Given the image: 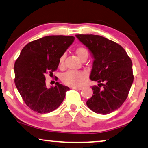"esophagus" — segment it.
<instances>
[{
  "label": "esophagus",
  "instance_id": "obj_1",
  "mask_svg": "<svg viewBox=\"0 0 148 148\" xmlns=\"http://www.w3.org/2000/svg\"><path fill=\"white\" fill-rule=\"evenodd\" d=\"M71 88L74 90H81L82 89V87H71Z\"/></svg>",
  "mask_w": 148,
  "mask_h": 148
}]
</instances>
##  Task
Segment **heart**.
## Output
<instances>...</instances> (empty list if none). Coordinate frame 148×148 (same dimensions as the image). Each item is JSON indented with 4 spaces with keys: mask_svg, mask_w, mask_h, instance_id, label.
Instances as JSON below:
<instances>
[{
    "mask_svg": "<svg viewBox=\"0 0 148 148\" xmlns=\"http://www.w3.org/2000/svg\"><path fill=\"white\" fill-rule=\"evenodd\" d=\"M75 54L79 58L84 60L88 56V51L85 47H79L75 49ZM64 56L63 55L59 59V66L62 67L64 64ZM87 77V74L82 71L70 70L65 72L61 76V80L64 84L71 87H77L84 83Z\"/></svg>",
    "mask_w": 148,
    "mask_h": 148,
    "instance_id": "1",
    "label": "heart"
}]
</instances>
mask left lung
Wrapping results in <instances>:
<instances>
[{"instance_id":"8db88e82","label":"left lung","mask_w":148,"mask_h":148,"mask_svg":"<svg viewBox=\"0 0 148 148\" xmlns=\"http://www.w3.org/2000/svg\"><path fill=\"white\" fill-rule=\"evenodd\" d=\"M95 60L90 79L98 86L86 102L97 114H108L120 108L128 97L134 76L131 59L122 46L100 35L76 34Z\"/></svg>"}]
</instances>
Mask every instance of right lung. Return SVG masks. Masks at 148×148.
Returning a JSON list of instances; mask_svg holds the SVG:
<instances>
[{
  "label": "right lung",
  "instance_id": "right-lung-1",
  "mask_svg": "<svg viewBox=\"0 0 148 148\" xmlns=\"http://www.w3.org/2000/svg\"><path fill=\"white\" fill-rule=\"evenodd\" d=\"M74 40L73 36H46L30 42L22 49L14 65L15 84L23 101L34 112H53L69 90L58 82L47 88L45 75L53 74L57 69L59 59Z\"/></svg>",
  "mask_w": 148,
  "mask_h": 148
}]
</instances>
